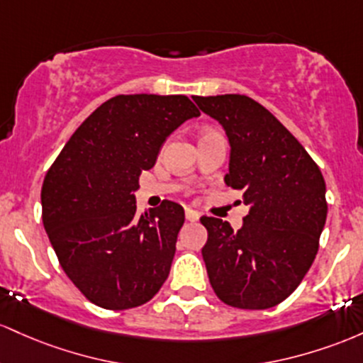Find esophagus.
I'll use <instances>...</instances> for the list:
<instances>
[{
  "instance_id": "obj_1",
  "label": "esophagus",
  "mask_w": 363,
  "mask_h": 363,
  "mask_svg": "<svg viewBox=\"0 0 363 363\" xmlns=\"http://www.w3.org/2000/svg\"><path fill=\"white\" fill-rule=\"evenodd\" d=\"M185 216H186V221H197L199 219V213L195 209H192V207H186L185 209Z\"/></svg>"
}]
</instances>
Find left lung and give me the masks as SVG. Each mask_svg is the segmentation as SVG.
<instances>
[{
  "label": "left lung",
  "instance_id": "obj_1",
  "mask_svg": "<svg viewBox=\"0 0 363 363\" xmlns=\"http://www.w3.org/2000/svg\"><path fill=\"white\" fill-rule=\"evenodd\" d=\"M194 101L225 127L231 145L225 183L250 207L238 231L219 218H201L211 286L231 307L271 308L296 290L319 250L328 216L324 177L303 145L252 97Z\"/></svg>",
  "mask_w": 363,
  "mask_h": 363
}]
</instances>
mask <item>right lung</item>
Wrapping results in <instances>:
<instances>
[{
  "mask_svg": "<svg viewBox=\"0 0 363 363\" xmlns=\"http://www.w3.org/2000/svg\"><path fill=\"white\" fill-rule=\"evenodd\" d=\"M199 115L186 96L120 94L75 130L48 169L44 228L65 274L97 307L144 305L168 278L185 211L162 201L135 216L133 192L166 137Z\"/></svg>",
  "mask_w": 363,
  "mask_h": 363,
  "instance_id": "right-lung-1",
  "label": "right lung"
}]
</instances>
